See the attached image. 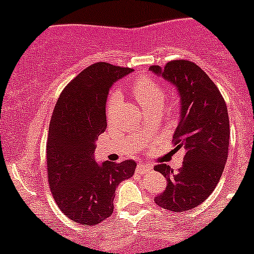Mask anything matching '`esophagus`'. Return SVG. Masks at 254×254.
Instances as JSON below:
<instances>
[{
	"label": "esophagus",
	"instance_id": "obj_1",
	"mask_svg": "<svg viewBox=\"0 0 254 254\" xmlns=\"http://www.w3.org/2000/svg\"><path fill=\"white\" fill-rule=\"evenodd\" d=\"M150 170H151V166H149V165H145V164L137 165V171H138L139 173H144V172H148Z\"/></svg>",
	"mask_w": 254,
	"mask_h": 254
}]
</instances>
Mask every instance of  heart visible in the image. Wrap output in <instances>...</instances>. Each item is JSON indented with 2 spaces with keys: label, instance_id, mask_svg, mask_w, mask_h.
I'll use <instances>...</instances> for the list:
<instances>
[{
  "label": "heart",
  "instance_id": "1",
  "mask_svg": "<svg viewBox=\"0 0 254 254\" xmlns=\"http://www.w3.org/2000/svg\"><path fill=\"white\" fill-rule=\"evenodd\" d=\"M132 93L143 110L155 106L162 107L166 101V98H167V92L161 84L145 76L138 77L135 81V83L132 84ZM119 100H121V95H119L118 92H113L110 95L106 109L109 119L112 117L113 111H115Z\"/></svg>",
  "mask_w": 254,
  "mask_h": 254
}]
</instances>
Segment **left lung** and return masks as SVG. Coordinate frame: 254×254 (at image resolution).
I'll list each match as a JSON object with an SVG mask.
<instances>
[{
	"label": "left lung",
	"mask_w": 254,
	"mask_h": 254,
	"mask_svg": "<svg viewBox=\"0 0 254 254\" xmlns=\"http://www.w3.org/2000/svg\"><path fill=\"white\" fill-rule=\"evenodd\" d=\"M149 70L178 90L180 115L173 141L176 149L186 150L178 172L166 164L154 167L167 179L166 190L154 200L173 212L188 211L210 196L222 176L229 147L228 110L216 84L197 64L178 60Z\"/></svg>",
	"instance_id": "8db88e82"
}]
</instances>
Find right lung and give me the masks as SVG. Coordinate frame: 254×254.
Listing matches in <instances>:
<instances>
[{"label": "right lung", "mask_w": 254, "mask_h": 254, "mask_svg": "<svg viewBox=\"0 0 254 254\" xmlns=\"http://www.w3.org/2000/svg\"><path fill=\"white\" fill-rule=\"evenodd\" d=\"M133 70L99 62L89 65L58 98L46 143L48 177L55 202L74 222L94 226L113 212L116 189L133 176L136 162L95 161L98 137L106 129L110 88Z\"/></svg>", "instance_id": "obj_1"}]
</instances>
